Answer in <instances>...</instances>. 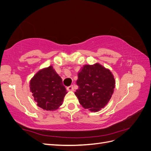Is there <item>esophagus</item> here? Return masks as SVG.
I'll list each match as a JSON object with an SVG mask.
<instances>
[{"label":"esophagus","mask_w":151,"mask_h":151,"mask_svg":"<svg viewBox=\"0 0 151 151\" xmlns=\"http://www.w3.org/2000/svg\"><path fill=\"white\" fill-rule=\"evenodd\" d=\"M67 90L68 91H74V87H73V86L72 85H71V86H68V87H67Z\"/></svg>","instance_id":"1"}]
</instances>
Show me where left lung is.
Listing matches in <instances>:
<instances>
[{"instance_id":"1","label":"left lung","mask_w":151,"mask_h":151,"mask_svg":"<svg viewBox=\"0 0 151 151\" xmlns=\"http://www.w3.org/2000/svg\"><path fill=\"white\" fill-rule=\"evenodd\" d=\"M75 94L84 108L97 112L111 99L115 88L111 72L99 63L85 65L78 72Z\"/></svg>"}]
</instances>
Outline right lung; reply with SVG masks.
I'll use <instances>...</instances> for the list:
<instances>
[{
    "label": "right lung",
    "instance_id": "1",
    "mask_svg": "<svg viewBox=\"0 0 151 151\" xmlns=\"http://www.w3.org/2000/svg\"><path fill=\"white\" fill-rule=\"evenodd\" d=\"M29 88L37 106L47 111L57 109L67 93L62 79L52 65L36 73L29 82Z\"/></svg>",
    "mask_w": 151,
    "mask_h": 151
}]
</instances>
